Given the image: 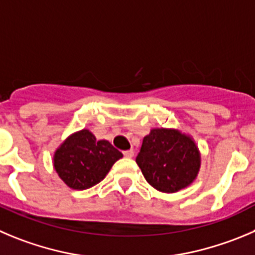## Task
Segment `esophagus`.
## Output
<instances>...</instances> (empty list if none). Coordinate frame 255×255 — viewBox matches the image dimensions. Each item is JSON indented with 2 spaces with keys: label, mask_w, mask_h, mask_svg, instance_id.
<instances>
[{
  "label": "esophagus",
  "mask_w": 255,
  "mask_h": 255,
  "mask_svg": "<svg viewBox=\"0 0 255 255\" xmlns=\"http://www.w3.org/2000/svg\"><path fill=\"white\" fill-rule=\"evenodd\" d=\"M123 154H125L126 157H128V158H130V157H133V154H134V151H133V149H127V151H123Z\"/></svg>",
  "instance_id": "34e87169"
}]
</instances>
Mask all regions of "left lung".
<instances>
[{
    "label": "left lung",
    "instance_id": "left-lung-1",
    "mask_svg": "<svg viewBox=\"0 0 255 255\" xmlns=\"http://www.w3.org/2000/svg\"><path fill=\"white\" fill-rule=\"evenodd\" d=\"M144 178L162 192H176L194 181L200 154L194 141L173 129H152L135 157Z\"/></svg>",
    "mask_w": 255,
    "mask_h": 255
}]
</instances>
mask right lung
<instances>
[{
  "label": "right lung",
  "mask_w": 255,
  "mask_h": 255,
  "mask_svg": "<svg viewBox=\"0 0 255 255\" xmlns=\"http://www.w3.org/2000/svg\"><path fill=\"white\" fill-rule=\"evenodd\" d=\"M122 156L108 141H97L89 130L83 129L59 147L54 166L69 187L85 190L101 182Z\"/></svg>",
  "instance_id": "add662e5"
}]
</instances>
